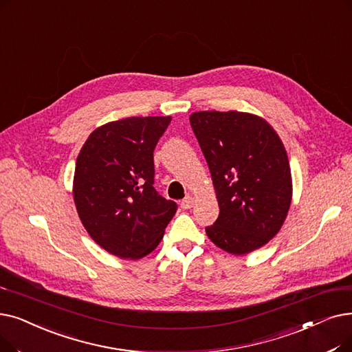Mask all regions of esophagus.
<instances>
[{"label":"esophagus","instance_id":"obj_1","mask_svg":"<svg viewBox=\"0 0 352 352\" xmlns=\"http://www.w3.org/2000/svg\"><path fill=\"white\" fill-rule=\"evenodd\" d=\"M194 203H195L194 198H192L191 195H188V197H186V198H184V200L181 201V208H184V210H190V208L194 206Z\"/></svg>","mask_w":352,"mask_h":352}]
</instances>
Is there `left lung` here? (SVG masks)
Here are the masks:
<instances>
[{
    "label": "left lung",
    "instance_id": "left-lung-1",
    "mask_svg": "<svg viewBox=\"0 0 352 352\" xmlns=\"http://www.w3.org/2000/svg\"><path fill=\"white\" fill-rule=\"evenodd\" d=\"M190 124L208 164L220 214L206 228L221 250L243 256L265 246L292 203L285 145L267 120L248 112L201 111Z\"/></svg>",
    "mask_w": 352,
    "mask_h": 352
}]
</instances>
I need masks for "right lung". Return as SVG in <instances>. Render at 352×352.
<instances>
[{"label":"right lung","instance_id":"obj_1","mask_svg":"<svg viewBox=\"0 0 352 352\" xmlns=\"http://www.w3.org/2000/svg\"><path fill=\"white\" fill-rule=\"evenodd\" d=\"M171 116H131L89 135L76 160L73 200L89 236L108 253L142 258L164 237L177 204L154 188V149Z\"/></svg>","mask_w":352,"mask_h":352}]
</instances>
